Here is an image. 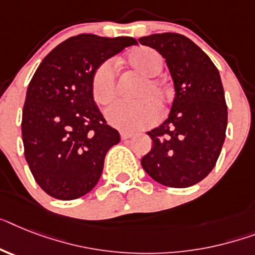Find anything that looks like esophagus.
I'll use <instances>...</instances> for the list:
<instances>
[{
	"instance_id": "34e87169",
	"label": "esophagus",
	"mask_w": 255,
	"mask_h": 255,
	"mask_svg": "<svg viewBox=\"0 0 255 255\" xmlns=\"http://www.w3.org/2000/svg\"><path fill=\"white\" fill-rule=\"evenodd\" d=\"M132 136H134V134H131V132H126V131L121 132V139L123 140L130 139V138H132Z\"/></svg>"
}]
</instances>
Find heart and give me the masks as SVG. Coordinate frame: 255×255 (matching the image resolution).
I'll return each mask as SVG.
<instances>
[{
    "label": "heart",
    "mask_w": 255,
    "mask_h": 255,
    "mask_svg": "<svg viewBox=\"0 0 255 255\" xmlns=\"http://www.w3.org/2000/svg\"><path fill=\"white\" fill-rule=\"evenodd\" d=\"M126 64L143 77L135 91L134 102H119L107 109L105 117L111 125L124 131H138L155 125L159 109L170 100V88L156 77L164 66L163 57L150 47H136L126 54ZM117 77L112 61H104L92 73L91 94L99 105L111 104L116 98Z\"/></svg>",
    "instance_id": "1"
}]
</instances>
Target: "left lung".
I'll return each instance as SVG.
<instances>
[{"instance_id":"left-lung-1","label":"left lung","mask_w":255,"mask_h":255,"mask_svg":"<svg viewBox=\"0 0 255 255\" xmlns=\"http://www.w3.org/2000/svg\"><path fill=\"white\" fill-rule=\"evenodd\" d=\"M139 43L165 58L176 90L168 119L147 132L153 146L140 163L159 184L189 188L214 169L226 139L228 111L220 74L184 35L153 33Z\"/></svg>"}]
</instances>
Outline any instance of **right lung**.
I'll return each instance as SVG.
<instances>
[{
    "instance_id": "obj_1",
    "label": "right lung",
    "mask_w": 255,
    "mask_h": 255,
    "mask_svg": "<svg viewBox=\"0 0 255 255\" xmlns=\"http://www.w3.org/2000/svg\"><path fill=\"white\" fill-rule=\"evenodd\" d=\"M132 44V37L82 33L57 45L35 71L23 107L22 138L29 170L50 197L77 199L98 184L105 155L121 138L95 104L91 77Z\"/></svg>"
}]
</instances>
